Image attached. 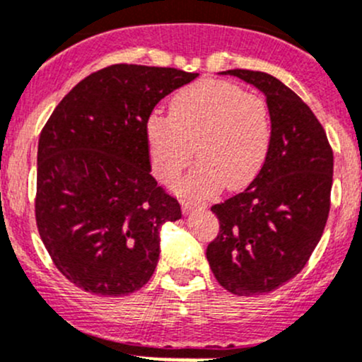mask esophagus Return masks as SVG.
Here are the masks:
<instances>
[{"instance_id": "obj_1", "label": "esophagus", "mask_w": 362, "mask_h": 362, "mask_svg": "<svg viewBox=\"0 0 362 362\" xmlns=\"http://www.w3.org/2000/svg\"><path fill=\"white\" fill-rule=\"evenodd\" d=\"M182 208L184 211H192V210H203L206 208V203H201V201H194V199H182Z\"/></svg>"}]
</instances>
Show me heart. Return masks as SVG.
Segmentation results:
<instances>
[{
  "label": "heart",
  "mask_w": 362,
  "mask_h": 362,
  "mask_svg": "<svg viewBox=\"0 0 362 362\" xmlns=\"http://www.w3.org/2000/svg\"><path fill=\"white\" fill-rule=\"evenodd\" d=\"M156 177L171 182L194 158L199 165L182 180L180 191L199 196L235 191L253 180L271 149L267 102L222 79H201L178 90L170 116L154 112L146 124Z\"/></svg>",
  "instance_id": "heart-1"
}]
</instances>
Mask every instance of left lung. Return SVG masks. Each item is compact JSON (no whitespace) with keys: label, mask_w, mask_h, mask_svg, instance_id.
Instances as JSON below:
<instances>
[{"label":"left lung","mask_w":362,"mask_h":362,"mask_svg":"<svg viewBox=\"0 0 362 362\" xmlns=\"http://www.w3.org/2000/svg\"><path fill=\"white\" fill-rule=\"evenodd\" d=\"M265 95L272 139L246 191L211 206L220 232L206 258L220 286L239 296L265 295L309 262L329 215L333 151L309 105L267 72L232 69Z\"/></svg>","instance_id":"1"}]
</instances>
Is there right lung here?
Masks as SVG:
<instances>
[{
	"mask_svg": "<svg viewBox=\"0 0 362 362\" xmlns=\"http://www.w3.org/2000/svg\"><path fill=\"white\" fill-rule=\"evenodd\" d=\"M197 76L114 64L79 81L45 124L37 230L55 267L81 290L130 295L154 274L159 229L182 211L151 175L146 124L161 98Z\"/></svg>",
	"mask_w": 362,
	"mask_h": 362,
	"instance_id": "add662e5",
	"label": "right lung"
}]
</instances>
